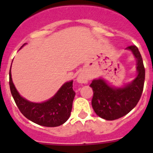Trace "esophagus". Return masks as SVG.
I'll return each instance as SVG.
<instances>
[{"instance_id":"obj_1","label":"esophagus","mask_w":153,"mask_h":153,"mask_svg":"<svg viewBox=\"0 0 153 153\" xmlns=\"http://www.w3.org/2000/svg\"><path fill=\"white\" fill-rule=\"evenodd\" d=\"M89 81V76L84 72H81L77 77V81L79 84H87Z\"/></svg>"}]
</instances>
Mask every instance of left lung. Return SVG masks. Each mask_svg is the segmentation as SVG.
Segmentation results:
<instances>
[{"instance_id":"left-lung-1","label":"left lung","mask_w":153,"mask_h":153,"mask_svg":"<svg viewBox=\"0 0 153 153\" xmlns=\"http://www.w3.org/2000/svg\"><path fill=\"white\" fill-rule=\"evenodd\" d=\"M136 60L137 75L131 82L121 86L110 85L102 78L94 79L89 86L93 90L92 106L97 115L112 121L129 113L139 101L142 94L145 79L143 60L136 46H129Z\"/></svg>"}]
</instances>
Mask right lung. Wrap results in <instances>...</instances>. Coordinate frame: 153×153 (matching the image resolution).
<instances>
[{"instance_id":"obj_1","label":"right lung","mask_w":153,"mask_h":153,"mask_svg":"<svg viewBox=\"0 0 153 153\" xmlns=\"http://www.w3.org/2000/svg\"><path fill=\"white\" fill-rule=\"evenodd\" d=\"M26 44H24L20 49ZM72 83L73 81L64 83L55 95L47 101L41 103L32 102L21 96L16 89L12 82L10 67V87L15 104L27 119L41 126L54 127L64 124L67 121L70 116L75 95L72 89Z\"/></svg>"}]
</instances>
